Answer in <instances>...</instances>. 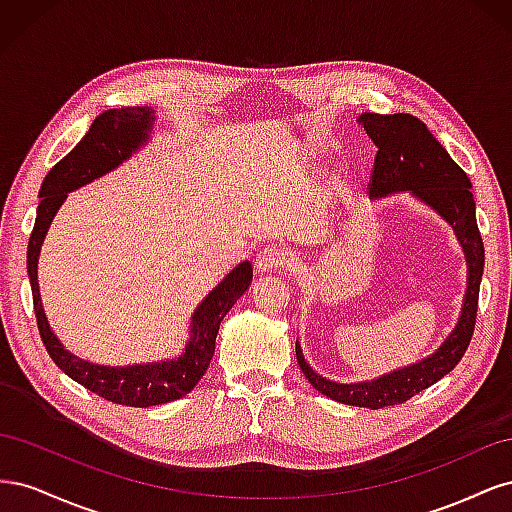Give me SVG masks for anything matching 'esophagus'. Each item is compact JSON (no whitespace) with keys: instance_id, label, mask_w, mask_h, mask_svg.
Returning a JSON list of instances; mask_svg holds the SVG:
<instances>
[{"instance_id":"34e87169","label":"esophagus","mask_w":512,"mask_h":512,"mask_svg":"<svg viewBox=\"0 0 512 512\" xmlns=\"http://www.w3.org/2000/svg\"><path fill=\"white\" fill-rule=\"evenodd\" d=\"M286 262V254L282 250H277V247H265L258 256H256V271L260 275H269L280 271Z\"/></svg>"}]
</instances>
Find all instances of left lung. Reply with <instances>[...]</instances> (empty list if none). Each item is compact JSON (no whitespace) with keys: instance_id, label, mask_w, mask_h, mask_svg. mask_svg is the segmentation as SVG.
I'll return each instance as SVG.
<instances>
[{"instance_id":"8db88e82","label":"left lung","mask_w":512,"mask_h":512,"mask_svg":"<svg viewBox=\"0 0 512 512\" xmlns=\"http://www.w3.org/2000/svg\"><path fill=\"white\" fill-rule=\"evenodd\" d=\"M356 121L378 149L369 183V198L382 200L386 196L408 192L421 200L455 230L468 265V286L455 329L446 335L436 352L421 361L393 369L391 374H382L374 380L344 384L320 376L305 361L301 344L297 342L299 367L316 391L339 404L378 410L404 404L416 393L425 391L427 386L451 374L461 356L466 354L476 322L485 247L476 226V203L470 190L472 183L421 119L406 113H363Z\"/></svg>"}]
</instances>
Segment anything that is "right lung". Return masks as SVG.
<instances>
[{
	"label": "right lung",
	"instance_id": "1",
	"mask_svg": "<svg viewBox=\"0 0 512 512\" xmlns=\"http://www.w3.org/2000/svg\"><path fill=\"white\" fill-rule=\"evenodd\" d=\"M153 123H156V111L151 106L108 108L98 115L81 143L44 177L38 194L36 224L27 245V275L34 294L38 331L46 352L74 382L83 384L85 389L108 401L132 408L168 404L194 389L213 359L220 322L252 284V265L250 260H243L198 303L190 318L188 342L175 359L134 365H98L66 350L51 329L40 297L38 258L55 213L64 205L70 192L111 173L130 160L136 151H141L151 141Z\"/></svg>",
	"mask_w": 512,
	"mask_h": 512
}]
</instances>
